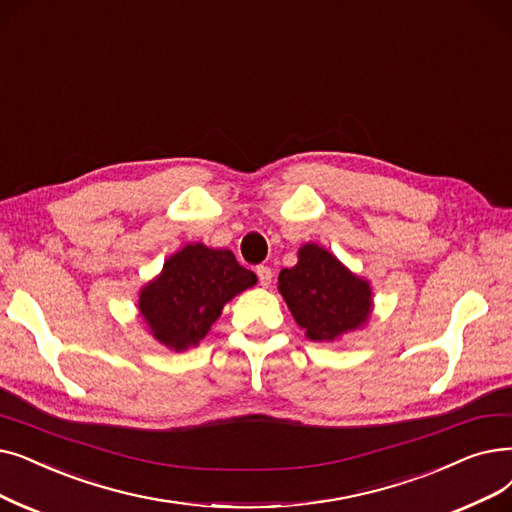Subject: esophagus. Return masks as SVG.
<instances>
[{
    "mask_svg": "<svg viewBox=\"0 0 512 512\" xmlns=\"http://www.w3.org/2000/svg\"><path fill=\"white\" fill-rule=\"evenodd\" d=\"M255 272H257V278H259V284H261V286H270V282H272V270L268 268V265H259V268H257Z\"/></svg>",
    "mask_w": 512,
    "mask_h": 512,
    "instance_id": "obj_1",
    "label": "esophagus"
}]
</instances>
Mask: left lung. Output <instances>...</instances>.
<instances>
[{
	"instance_id": "8db88e82",
	"label": "left lung",
	"mask_w": 512,
	"mask_h": 512,
	"mask_svg": "<svg viewBox=\"0 0 512 512\" xmlns=\"http://www.w3.org/2000/svg\"><path fill=\"white\" fill-rule=\"evenodd\" d=\"M278 291L311 341H335L364 326L372 311L368 280L318 244H303L295 268L280 272Z\"/></svg>"
}]
</instances>
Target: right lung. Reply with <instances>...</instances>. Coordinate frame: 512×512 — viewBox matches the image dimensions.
<instances>
[{"label":"right lung","instance_id":"right-lung-1","mask_svg":"<svg viewBox=\"0 0 512 512\" xmlns=\"http://www.w3.org/2000/svg\"><path fill=\"white\" fill-rule=\"evenodd\" d=\"M253 284L257 276L232 251L186 244L140 291V316L159 343L184 351L201 343L224 305Z\"/></svg>","mask_w":512,"mask_h":512}]
</instances>
